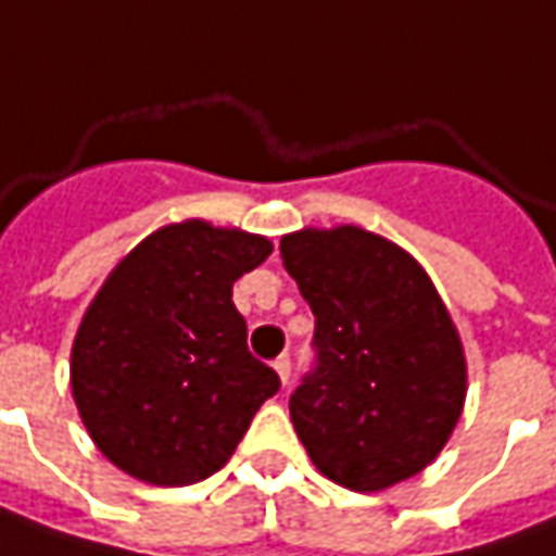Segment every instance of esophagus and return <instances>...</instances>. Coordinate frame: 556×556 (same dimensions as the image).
<instances>
[{
	"label": "esophagus",
	"instance_id": "obj_1",
	"mask_svg": "<svg viewBox=\"0 0 556 556\" xmlns=\"http://www.w3.org/2000/svg\"><path fill=\"white\" fill-rule=\"evenodd\" d=\"M274 369H277L279 381H282V384H289V378H292V359H289L286 354L277 356V359H274Z\"/></svg>",
	"mask_w": 556,
	"mask_h": 556
}]
</instances>
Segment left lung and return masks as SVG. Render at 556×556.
Wrapping results in <instances>:
<instances>
[{"instance_id":"obj_1","label":"left lung","mask_w":556,"mask_h":556,"mask_svg":"<svg viewBox=\"0 0 556 556\" xmlns=\"http://www.w3.org/2000/svg\"><path fill=\"white\" fill-rule=\"evenodd\" d=\"M314 323L289 412L316 468L378 492L431 465L465 406V354L428 274L359 227L279 242Z\"/></svg>"}]
</instances>
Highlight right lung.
Masks as SVG:
<instances>
[{
    "mask_svg": "<svg viewBox=\"0 0 556 556\" xmlns=\"http://www.w3.org/2000/svg\"><path fill=\"white\" fill-rule=\"evenodd\" d=\"M274 252L202 220L147 237L106 277L73 341V396L106 458L156 486L227 465L279 375L252 356L233 282Z\"/></svg>",
    "mask_w": 556,
    "mask_h": 556,
    "instance_id": "right-lung-1",
    "label": "right lung"
}]
</instances>
